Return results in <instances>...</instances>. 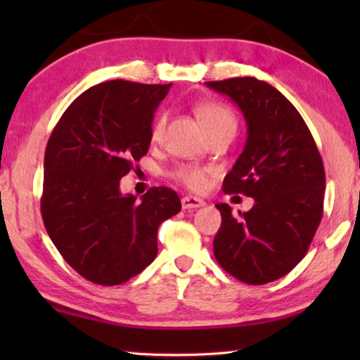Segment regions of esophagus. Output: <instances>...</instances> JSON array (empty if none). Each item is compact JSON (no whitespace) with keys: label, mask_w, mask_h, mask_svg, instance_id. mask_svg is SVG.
I'll return each instance as SVG.
<instances>
[{"label":"esophagus","mask_w":360,"mask_h":360,"mask_svg":"<svg viewBox=\"0 0 360 360\" xmlns=\"http://www.w3.org/2000/svg\"><path fill=\"white\" fill-rule=\"evenodd\" d=\"M201 206H205V201L201 198H196V196L185 195L184 198H181V208L184 210H195L201 208Z\"/></svg>","instance_id":"esophagus-1"}]
</instances>
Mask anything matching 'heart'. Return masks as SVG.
I'll return each mask as SVG.
<instances>
[{
    "label": "heart",
    "instance_id": "1",
    "mask_svg": "<svg viewBox=\"0 0 360 360\" xmlns=\"http://www.w3.org/2000/svg\"><path fill=\"white\" fill-rule=\"evenodd\" d=\"M196 116L201 122V126L205 127V131L211 134V132L219 129L223 126H236V117L228 108L219 105V103H203V105L196 106ZM167 124V112H159L155 116L154 122L150 127V137L152 141H160L164 136ZM210 169H203V167H195V165H184L179 167L172 172V176L180 184H184L186 188L193 191H203L208 186L210 181Z\"/></svg>",
    "mask_w": 360,
    "mask_h": 360
}]
</instances>
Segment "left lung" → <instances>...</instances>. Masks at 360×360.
Instances as JSON below:
<instances>
[{
  "mask_svg": "<svg viewBox=\"0 0 360 360\" xmlns=\"http://www.w3.org/2000/svg\"><path fill=\"white\" fill-rule=\"evenodd\" d=\"M205 85L229 96L248 124L244 150L223 190L255 201L239 218L229 205H216L223 221L214 257L240 282H274L304 257L323 218V159L297 108L267 82L238 77Z\"/></svg>",
  "mask_w": 360,
  "mask_h": 360,
  "instance_id": "obj_1",
  "label": "left lung"
}]
</instances>
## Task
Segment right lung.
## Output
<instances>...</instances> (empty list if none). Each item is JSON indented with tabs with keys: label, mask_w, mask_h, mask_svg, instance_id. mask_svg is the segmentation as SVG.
<instances>
[{
	"label": "right lung",
	"mask_w": 360,
	"mask_h": 360,
	"mask_svg": "<svg viewBox=\"0 0 360 360\" xmlns=\"http://www.w3.org/2000/svg\"><path fill=\"white\" fill-rule=\"evenodd\" d=\"M169 85L110 80L83 91L53 127L44 157L41 213L65 262L93 283H124L157 255V229L179 195L154 186L137 200L120 180L150 146L154 111Z\"/></svg>",
	"instance_id": "right-lung-1"
}]
</instances>
